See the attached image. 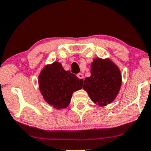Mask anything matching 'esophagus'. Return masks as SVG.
<instances>
[{
  "label": "esophagus",
  "mask_w": 151,
  "mask_h": 151,
  "mask_svg": "<svg viewBox=\"0 0 151 151\" xmlns=\"http://www.w3.org/2000/svg\"><path fill=\"white\" fill-rule=\"evenodd\" d=\"M77 77L79 78V79H83V75L82 74L79 73V74H77Z\"/></svg>",
  "instance_id": "esophagus-1"
}]
</instances>
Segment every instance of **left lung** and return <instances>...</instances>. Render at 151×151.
I'll return each mask as SVG.
<instances>
[{"label":"left lung","instance_id":"obj_1","mask_svg":"<svg viewBox=\"0 0 151 151\" xmlns=\"http://www.w3.org/2000/svg\"><path fill=\"white\" fill-rule=\"evenodd\" d=\"M119 69L109 58H95L91 65V76L84 80L83 88L90 99L99 106L111 103L122 86Z\"/></svg>","mask_w":151,"mask_h":151}]
</instances>
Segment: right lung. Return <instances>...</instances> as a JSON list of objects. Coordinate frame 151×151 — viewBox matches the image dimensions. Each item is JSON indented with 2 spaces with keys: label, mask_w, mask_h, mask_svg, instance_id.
<instances>
[{
  "label": "right lung",
  "mask_w": 151,
  "mask_h": 151,
  "mask_svg": "<svg viewBox=\"0 0 151 151\" xmlns=\"http://www.w3.org/2000/svg\"><path fill=\"white\" fill-rule=\"evenodd\" d=\"M38 81L44 101L57 110L68 106L72 93L82 88L83 82L70 70L65 71L58 61L42 69Z\"/></svg>",
  "instance_id": "1"
}]
</instances>
